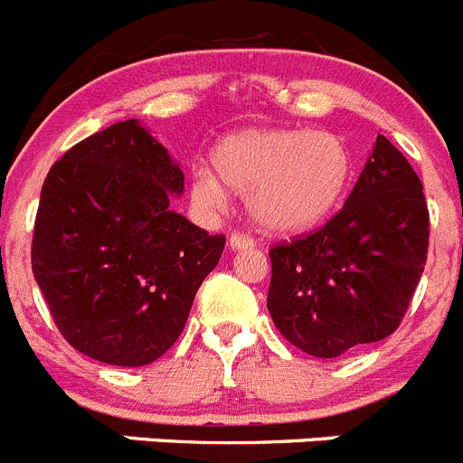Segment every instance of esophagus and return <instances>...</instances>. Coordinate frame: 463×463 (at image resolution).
Instances as JSON below:
<instances>
[{
  "label": "esophagus",
  "mask_w": 463,
  "mask_h": 463,
  "mask_svg": "<svg viewBox=\"0 0 463 463\" xmlns=\"http://www.w3.org/2000/svg\"><path fill=\"white\" fill-rule=\"evenodd\" d=\"M256 241H253L251 235H244V232H235L231 235V249L232 251H244V249H253Z\"/></svg>",
  "instance_id": "obj_1"
}]
</instances>
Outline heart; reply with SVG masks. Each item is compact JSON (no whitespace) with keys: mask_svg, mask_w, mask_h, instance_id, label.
<instances>
[{"mask_svg":"<svg viewBox=\"0 0 463 463\" xmlns=\"http://www.w3.org/2000/svg\"><path fill=\"white\" fill-rule=\"evenodd\" d=\"M214 172L198 168L191 180V198L203 210H222L228 186L247 194L260 228L302 232L336 210L353 180V156L335 133L247 128L216 147Z\"/></svg>","mask_w":463,"mask_h":463,"instance_id":"obj_1","label":"heart"}]
</instances>
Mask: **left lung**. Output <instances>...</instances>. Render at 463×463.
<instances>
[{"label": "left lung", "instance_id": "obj_1", "mask_svg": "<svg viewBox=\"0 0 463 463\" xmlns=\"http://www.w3.org/2000/svg\"><path fill=\"white\" fill-rule=\"evenodd\" d=\"M427 249L422 182L378 136L330 222L269 249V316L290 344L314 357H339L385 339L413 299Z\"/></svg>", "mask_w": 463, "mask_h": 463}]
</instances>
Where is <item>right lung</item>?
I'll return each mask as SVG.
<instances>
[{
    "label": "right lung",
    "mask_w": 463,
    "mask_h": 463,
    "mask_svg": "<svg viewBox=\"0 0 463 463\" xmlns=\"http://www.w3.org/2000/svg\"><path fill=\"white\" fill-rule=\"evenodd\" d=\"M184 173L138 119L94 133L50 168L32 272L57 330L115 366L159 360L184 330L226 237L170 210Z\"/></svg>",
    "instance_id": "add662e5"
}]
</instances>
